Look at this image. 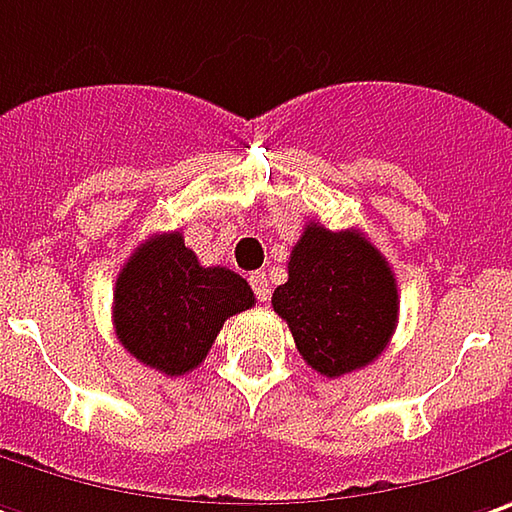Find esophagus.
<instances>
[{
	"label": "esophagus",
	"instance_id": "obj_1",
	"mask_svg": "<svg viewBox=\"0 0 512 512\" xmlns=\"http://www.w3.org/2000/svg\"><path fill=\"white\" fill-rule=\"evenodd\" d=\"M249 283H252V289H255L257 300H269V295H272V286H269L266 272H252V275H249Z\"/></svg>",
	"mask_w": 512,
	"mask_h": 512
}]
</instances>
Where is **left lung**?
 Wrapping results in <instances>:
<instances>
[{
	"instance_id": "1",
	"label": "left lung",
	"mask_w": 512,
	"mask_h": 512,
	"mask_svg": "<svg viewBox=\"0 0 512 512\" xmlns=\"http://www.w3.org/2000/svg\"><path fill=\"white\" fill-rule=\"evenodd\" d=\"M272 306L289 323L303 361L326 378H341L387 349L398 323V286L387 257L364 234L309 223Z\"/></svg>"
}]
</instances>
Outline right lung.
Here are the masks:
<instances>
[{
	"mask_svg": "<svg viewBox=\"0 0 512 512\" xmlns=\"http://www.w3.org/2000/svg\"><path fill=\"white\" fill-rule=\"evenodd\" d=\"M252 306L237 272L200 266L180 232L154 234L117 275L114 329L140 364L174 378L200 367L226 318Z\"/></svg>",
	"mask_w": 512,
	"mask_h": 512,
	"instance_id": "add662e5",
	"label": "right lung"
}]
</instances>
